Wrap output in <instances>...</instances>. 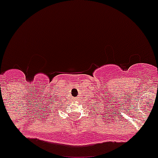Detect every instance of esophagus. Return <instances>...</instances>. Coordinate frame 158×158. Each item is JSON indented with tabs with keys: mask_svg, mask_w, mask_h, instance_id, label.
Here are the masks:
<instances>
[{
	"mask_svg": "<svg viewBox=\"0 0 158 158\" xmlns=\"http://www.w3.org/2000/svg\"><path fill=\"white\" fill-rule=\"evenodd\" d=\"M76 99H77V100H79V99H78V98H75Z\"/></svg>",
	"mask_w": 158,
	"mask_h": 158,
	"instance_id": "obj_1",
	"label": "esophagus"
}]
</instances>
